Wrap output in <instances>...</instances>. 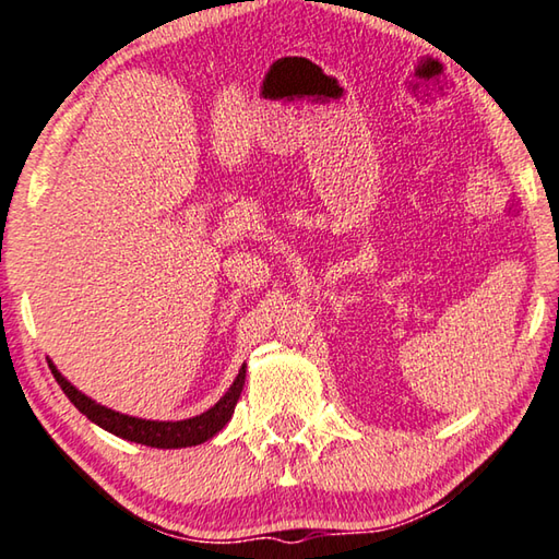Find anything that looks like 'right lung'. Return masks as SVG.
Instances as JSON below:
<instances>
[{
    "instance_id": "obj_1",
    "label": "right lung",
    "mask_w": 559,
    "mask_h": 559,
    "mask_svg": "<svg viewBox=\"0 0 559 559\" xmlns=\"http://www.w3.org/2000/svg\"><path fill=\"white\" fill-rule=\"evenodd\" d=\"M48 367H50V371H53L58 385L63 389L70 403H73L80 413L87 415V420H93L95 425H99V428L111 432V435H117V438H121V440L146 444V448H158V450L192 448V444H202L210 438H215V435L231 420V413H235V405L239 401L241 389H245V379H247V364H241V369L237 373L235 383L229 385V391L222 395V399L212 405L210 411L195 415V418L144 420V418H134V415L117 413L111 408H105V405L95 403L93 399H87L83 391H78L75 385L56 369L53 361H48Z\"/></svg>"
}]
</instances>
